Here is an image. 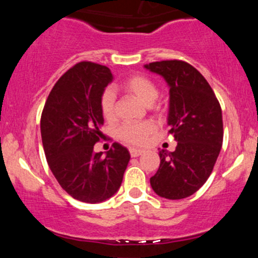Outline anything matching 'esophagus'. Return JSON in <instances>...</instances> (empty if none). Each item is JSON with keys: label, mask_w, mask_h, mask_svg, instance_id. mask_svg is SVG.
I'll return each instance as SVG.
<instances>
[{"label": "esophagus", "mask_w": 258, "mask_h": 258, "mask_svg": "<svg viewBox=\"0 0 258 258\" xmlns=\"http://www.w3.org/2000/svg\"><path fill=\"white\" fill-rule=\"evenodd\" d=\"M130 154H131L132 158H137V156L142 155V154H143V150H142V149H136V148H131V149H130Z\"/></svg>", "instance_id": "1"}]
</instances>
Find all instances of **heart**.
Wrapping results in <instances>:
<instances>
[{
    "label": "heart",
    "mask_w": 258,
    "mask_h": 258,
    "mask_svg": "<svg viewBox=\"0 0 258 258\" xmlns=\"http://www.w3.org/2000/svg\"><path fill=\"white\" fill-rule=\"evenodd\" d=\"M120 88L148 106L152 105L159 97L156 85L149 78L143 75L130 76L120 85ZM100 110L106 120L110 121L115 117V94L111 90L103 92L100 98ZM154 132H155V125L149 121H144L138 123H125L119 128L117 136L127 144L142 146L147 143Z\"/></svg>",
    "instance_id": "b5f03b06"
}]
</instances>
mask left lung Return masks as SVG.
Instances as JSON below:
<instances>
[{
  "instance_id": "obj_1",
  "label": "left lung",
  "mask_w": 258,
  "mask_h": 258,
  "mask_svg": "<svg viewBox=\"0 0 258 258\" xmlns=\"http://www.w3.org/2000/svg\"><path fill=\"white\" fill-rule=\"evenodd\" d=\"M166 80L170 87L168 133L174 152L160 150V166L150 178L159 197L178 200L199 190L211 174L223 142L220 102L201 74L183 60H161L144 65Z\"/></svg>"
}]
</instances>
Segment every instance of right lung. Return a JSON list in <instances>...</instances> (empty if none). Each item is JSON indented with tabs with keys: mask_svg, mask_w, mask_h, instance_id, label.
<instances>
[{
	"mask_svg": "<svg viewBox=\"0 0 258 258\" xmlns=\"http://www.w3.org/2000/svg\"><path fill=\"white\" fill-rule=\"evenodd\" d=\"M112 81L104 65L80 61L53 86L41 115V137L48 166L61 188L88 204L119 190L130 153L119 143L105 156L94 153L104 123L100 98Z\"/></svg>",
	"mask_w": 258,
	"mask_h": 258,
	"instance_id": "1",
	"label": "right lung"
}]
</instances>
